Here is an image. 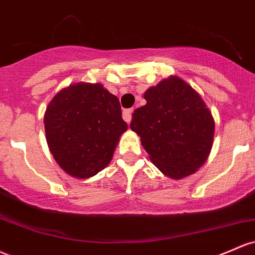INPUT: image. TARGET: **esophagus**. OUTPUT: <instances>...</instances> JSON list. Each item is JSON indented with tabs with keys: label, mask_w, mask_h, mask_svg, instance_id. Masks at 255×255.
<instances>
[{
	"label": "esophagus",
	"mask_w": 255,
	"mask_h": 255,
	"mask_svg": "<svg viewBox=\"0 0 255 255\" xmlns=\"http://www.w3.org/2000/svg\"><path fill=\"white\" fill-rule=\"evenodd\" d=\"M132 114H133L132 109H126V110L123 111V120H125L127 123H129L130 120H132Z\"/></svg>",
	"instance_id": "1"
}]
</instances>
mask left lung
I'll list each match as a JSON object with an SVG mask.
<instances>
[{
    "mask_svg": "<svg viewBox=\"0 0 255 255\" xmlns=\"http://www.w3.org/2000/svg\"><path fill=\"white\" fill-rule=\"evenodd\" d=\"M146 104L134 111L130 128L153 164L181 179L200 168L211 152L214 120L200 94L177 76L144 93Z\"/></svg>",
    "mask_w": 255,
    "mask_h": 255,
    "instance_id": "obj_1",
    "label": "left lung"
}]
</instances>
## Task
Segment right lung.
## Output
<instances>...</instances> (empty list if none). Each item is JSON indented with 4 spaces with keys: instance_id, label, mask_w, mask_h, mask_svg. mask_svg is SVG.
<instances>
[{
    "instance_id": "obj_1",
    "label": "right lung",
    "mask_w": 255,
    "mask_h": 255,
    "mask_svg": "<svg viewBox=\"0 0 255 255\" xmlns=\"http://www.w3.org/2000/svg\"><path fill=\"white\" fill-rule=\"evenodd\" d=\"M47 144L71 177L86 179L110 163L127 123L119 98L100 83H75L50 100L44 114Z\"/></svg>"
}]
</instances>
